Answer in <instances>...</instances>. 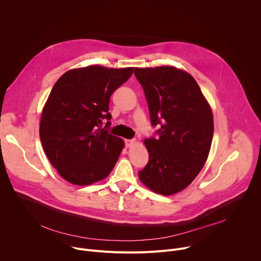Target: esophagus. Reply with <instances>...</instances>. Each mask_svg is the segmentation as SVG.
<instances>
[{
	"label": "esophagus",
	"mask_w": 261,
	"mask_h": 261,
	"mask_svg": "<svg viewBox=\"0 0 261 261\" xmlns=\"http://www.w3.org/2000/svg\"><path fill=\"white\" fill-rule=\"evenodd\" d=\"M134 143H135V140H134V139H125V145H126L127 147L132 146Z\"/></svg>",
	"instance_id": "esophagus-1"
}]
</instances>
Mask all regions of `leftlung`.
<instances>
[{"label":"left lung","mask_w":261,"mask_h":261,"mask_svg":"<svg viewBox=\"0 0 261 261\" xmlns=\"http://www.w3.org/2000/svg\"><path fill=\"white\" fill-rule=\"evenodd\" d=\"M159 137L144 140L148 162L138 171L147 188L162 195L177 193L202 169L214 134L212 109L189 73L170 66L135 68Z\"/></svg>","instance_id":"left-lung-1"}]
</instances>
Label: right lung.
<instances>
[{
    "instance_id": "add662e5",
    "label": "right lung",
    "mask_w": 261,
    "mask_h": 261,
    "mask_svg": "<svg viewBox=\"0 0 261 261\" xmlns=\"http://www.w3.org/2000/svg\"><path fill=\"white\" fill-rule=\"evenodd\" d=\"M133 70L93 65L69 70L55 84L42 110L39 134L48 160L67 181L91 185L115 167L124 141L107 130L108 104ZM104 119L108 122L102 128Z\"/></svg>"
}]
</instances>
